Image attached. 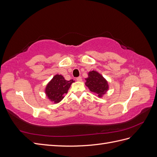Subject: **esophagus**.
<instances>
[{"instance_id": "1", "label": "esophagus", "mask_w": 157, "mask_h": 157, "mask_svg": "<svg viewBox=\"0 0 157 157\" xmlns=\"http://www.w3.org/2000/svg\"><path fill=\"white\" fill-rule=\"evenodd\" d=\"M77 81H79V82L82 81V77H77Z\"/></svg>"}]
</instances>
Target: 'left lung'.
Segmentation results:
<instances>
[{"label": "left lung", "instance_id": "obj_1", "mask_svg": "<svg viewBox=\"0 0 157 157\" xmlns=\"http://www.w3.org/2000/svg\"><path fill=\"white\" fill-rule=\"evenodd\" d=\"M86 86L90 91L98 94L99 97L105 93L108 90V84L106 80L96 71H91L88 73V77L86 79Z\"/></svg>", "mask_w": 157, "mask_h": 157}]
</instances>
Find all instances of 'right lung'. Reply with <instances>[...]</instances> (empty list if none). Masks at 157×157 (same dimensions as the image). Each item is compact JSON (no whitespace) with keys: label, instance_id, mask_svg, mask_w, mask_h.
I'll return each mask as SVG.
<instances>
[{"label":"right lung","instance_id":"1","mask_svg":"<svg viewBox=\"0 0 157 157\" xmlns=\"http://www.w3.org/2000/svg\"><path fill=\"white\" fill-rule=\"evenodd\" d=\"M73 80H66L63 76L56 75L48 84L46 88V94L52 101L59 103L63 98V94H67Z\"/></svg>","mask_w":157,"mask_h":157}]
</instances>
